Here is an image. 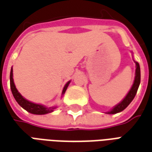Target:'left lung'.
Returning <instances> with one entry per match:
<instances>
[{
    "label": "left lung",
    "mask_w": 152,
    "mask_h": 152,
    "mask_svg": "<svg viewBox=\"0 0 152 152\" xmlns=\"http://www.w3.org/2000/svg\"><path fill=\"white\" fill-rule=\"evenodd\" d=\"M135 63H136V76H135V80H134V85H133L132 88L129 90V92L128 93L126 97L124 99V100L121 102H120L118 105L115 106L111 112H108V114H115V113H118V112H122L123 110H124V109L127 107L129 105V103L133 101V99H134V97L136 95L137 89H138L139 85H140L141 74L139 64L137 62H135Z\"/></svg>",
    "instance_id": "8db88e82"
}]
</instances>
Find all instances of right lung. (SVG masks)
I'll return each mask as SVG.
<instances>
[{"label": "right lung", "instance_id": "1", "mask_svg": "<svg viewBox=\"0 0 152 152\" xmlns=\"http://www.w3.org/2000/svg\"><path fill=\"white\" fill-rule=\"evenodd\" d=\"M10 89H11L12 94L14 95V98L15 99V100L17 101L19 105L21 106L22 107L23 109H25L26 111H28V112H30L31 114L35 115H44L47 114V113H50V112H52L53 111L54 107H45L44 106L40 105V104H36V103H33V102H31L26 100L24 98H23V96L18 92V90L16 89V87L15 86V83H14V80H13V70L11 68V71H10ZM69 82H67L66 84V86L64 87V89L63 90V94L66 91L67 86L69 85Z\"/></svg>", "mask_w": 152, "mask_h": 152}]
</instances>
